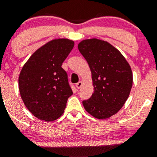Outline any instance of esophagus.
Segmentation results:
<instances>
[{
	"instance_id": "1",
	"label": "esophagus",
	"mask_w": 157,
	"mask_h": 157,
	"mask_svg": "<svg viewBox=\"0 0 157 157\" xmlns=\"http://www.w3.org/2000/svg\"><path fill=\"white\" fill-rule=\"evenodd\" d=\"M82 84H83V83H82V82H78V83L75 84V87H76L78 89L81 88V87H82Z\"/></svg>"
}]
</instances>
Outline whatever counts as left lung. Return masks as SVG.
Returning <instances> with one entry per match:
<instances>
[{
    "label": "left lung",
    "mask_w": 157,
    "mask_h": 157,
    "mask_svg": "<svg viewBox=\"0 0 157 157\" xmlns=\"http://www.w3.org/2000/svg\"><path fill=\"white\" fill-rule=\"evenodd\" d=\"M78 48L88 63L94 87L90 98L82 102L84 108L96 118H109L119 112L130 94V66L117 48L104 40H82Z\"/></svg>",
    "instance_id": "obj_1"
}]
</instances>
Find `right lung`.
I'll use <instances>...</instances> for the list:
<instances>
[{
    "label": "right lung",
    "instance_id": "obj_1",
    "mask_svg": "<svg viewBox=\"0 0 157 157\" xmlns=\"http://www.w3.org/2000/svg\"><path fill=\"white\" fill-rule=\"evenodd\" d=\"M73 46L74 42L68 39L52 40L39 48L20 72V95L38 119L53 121L64 112L72 91L61 66Z\"/></svg>",
    "mask_w": 157,
    "mask_h": 157
}]
</instances>
